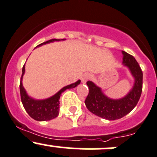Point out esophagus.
<instances>
[{
    "instance_id": "obj_1",
    "label": "esophagus",
    "mask_w": 157,
    "mask_h": 157,
    "mask_svg": "<svg viewBox=\"0 0 157 157\" xmlns=\"http://www.w3.org/2000/svg\"><path fill=\"white\" fill-rule=\"evenodd\" d=\"M89 79H90V74H83V75L82 76V77H81V80H82V82H83V83H86V82Z\"/></svg>"
}]
</instances>
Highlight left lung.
Segmentation results:
<instances>
[{
	"mask_svg": "<svg viewBox=\"0 0 157 157\" xmlns=\"http://www.w3.org/2000/svg\"><path fill=\"white\" fill-rule=\"evenodd\" d=\"M121 52L122 64L129 69L134 79V86L126 96L118 99H111L93 82H86L89 87V94L85 100L86 108L94 115L109 121L119 119L128 115L137 105L142 92L143 72L138 63L132 55L124 51Z\"/></svg>",
	"mask_w": 157,
	"mask_h": 157,
	"instance_id": "left-lung-1",
	"label": "left lung"
}]
</instances>
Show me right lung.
<instances>
[{
	"mask_svg": "<svg viewBox=\"0 0 157 157\" xmlns=\"http://www.w3.org/2000/svg\"><path fill=\"white\" fill-rule=\"evenodd\" d=\"M60 40L61 39H51V40H48L47 42L40 44L38 46H41V45H45V44H48L50 43V42ZM61 40H64V39H61ZM24 73L25 64L23 66V70H22V76L20 83V91L22 103H23L25 110L29 114V116L33 118V119L39 121H50V120L56 118L58 115V114H59V99L61 93L64 91H65L66 90L76 87V86H78L80 83V80H79L77 82H75V83H71V84L67 85V86L63 87L58 93H55L54 96H51L48 99H35L33 98L30 97L29 96H28L27 93L26 92V90H25L23 86L22 80H23V77Z\"/></svg>",
	"mask_w": 157,
	"mask_h": 157,
	"instance_id": "right-lung-1",
	"label": "right lung"
}]
</instances>
